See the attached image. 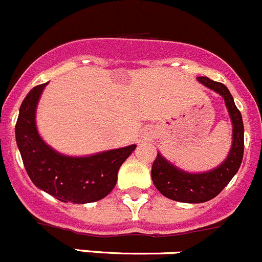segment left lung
I'll list each match as a JSON object with an SVG mask.
<instances>
[{
    "instance_id": "left-lung-1",
    "label": "left lung",
    "mask_w": 262,
    "mask_h": 262,
    "mask_svg": "<svg viewBox=\"0 0 262 262\" xmlns=\"http://www.w3.org/2000/svg\"><path fill=\"white\" fill-rule=\"evenodd\" d=\"M197 80L224 98L233 124V141L227 159L219 166L206 172H188L180 170L157 154L151 170L155 187L167 199L184 204H201L216 197L237 174L245 151L242 115L235 106L229 90L223 83L214 82L206 77H199Z\"/></svg>"
}]
</instances>
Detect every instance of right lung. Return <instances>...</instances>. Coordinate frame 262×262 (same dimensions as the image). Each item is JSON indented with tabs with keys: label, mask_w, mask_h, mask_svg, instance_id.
<instances>
[{
	"label": "right lung",
	"mask_w": 262,
	"mask_h": 262,
	"mask_svg": "<svg viewBox=\"0 0 262 262\" xmlns=\"http://www.w3.org/2000/svg\"><path fill=\"white\" fill-rule=\"evenodd\" d=\"M47 83L33 88L19 110L15 137L23 164L35 187L61 202L90 204L102 200L114 189L121 164L136 144L91 156L73 157L51 148L40 138L35 124L38 101Z\"/></svg>",
	"instance_id": "right-lung-1"
}]
</instances>
